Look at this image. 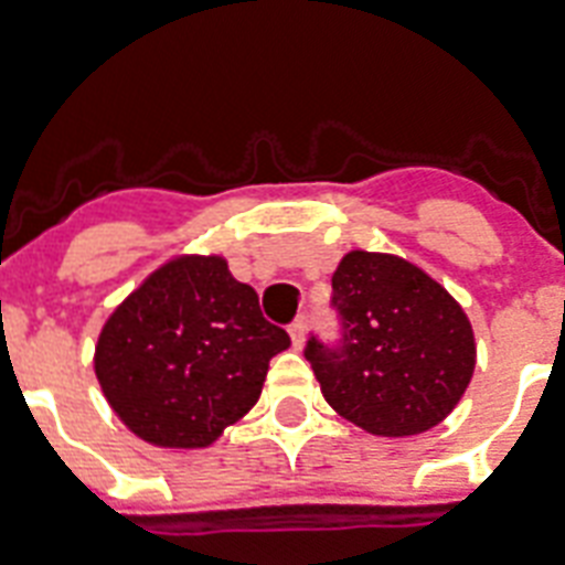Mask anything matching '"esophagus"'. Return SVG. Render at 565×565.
<instances>
[{
	"mask_svg": "<svg viewBox=\"0 0 565 565\" xmlns=\"http://www.w3.org/2000/svg\"><path fill=\"white\" fill-rule=\"evenodd\" d=\"M305 334H308V319L296 317L290 322V337H292V345H296V349H301V345H305Z\"/></svg>",
	"mask_w": 565,
	"mask_h": 565,
	"instance_id": "esophagus-1",
	"label": "esophagus"
}]
</instances>
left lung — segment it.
<instances>
[{"mask_svg":"<svg viewBox=\"0 0 565 565\" xmlns=\"http://www.w3.org/2000/svg\"><path fill=\"white\" fill-rule=\"evenodd\" d=\"M340 337L310 334L305 358L326 402L377 437H411L455 411L475 370L463 308L393 255L352 252L331 278Z\"/></svg>","mask_w":565,"mask_h":565,"instance_id":"obj_1","label":"left lung"}]
</instances>
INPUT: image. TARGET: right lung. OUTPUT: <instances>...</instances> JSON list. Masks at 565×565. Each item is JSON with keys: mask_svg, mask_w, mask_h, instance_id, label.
Listing matches in <instances>:
<instances>
[{"mask_svg": "<svg viewBox=\"0 0 565 565\" xmlns=\"http://www.w3.org/2000/svg\"><path fill=\"white\" fill-rule=\"evenodd\" d=\"M287 345L290 334L266 322L257 292L222 257H179L110 313L96 377L137 437L202 448L255 407Z\"/></svg>", "mask_w": 565, "mask_h": 565, "instance_id": "1", "label": "right lung"}]
</instances>
